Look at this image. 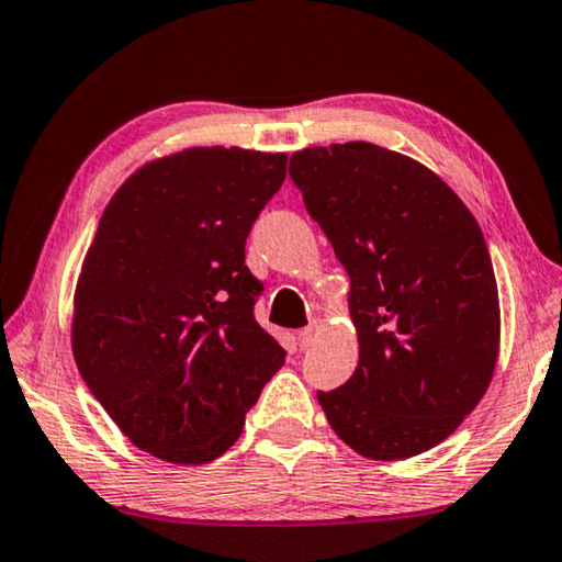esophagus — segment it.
<instances>
[{"instance_id":"34e87169","label":"esophagus","mask_w":562,"mask_h":562,"mask_svg":"<svg viewBox=\"0 0 562 562\" xmlns=\"http://www.w3.org/2000/svg\"><path fill=\"white\" fill-rule=\"evenodd\" d=\"M317 335H321V323L313 321V323L307 325V328L300 330V335H297L300 346H303V348H310V346H313V342L317 340Z\"/></svg>"}]
</instances>
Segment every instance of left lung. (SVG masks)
Segmentation results:
<instances>
[{"instance_id":"8db88e82","label":"left lung","mask_w":562,"mask_h":562,"mask_svg":"<svg viewBox=\"0 0 562 562\" xmlns=\"http://www.w3.org/2000/svg\"><path fill=\"white\" fill-rule=\"evenodd\" d=\"M290 179L350 278L356 373L317 391L366 459L437 447L474 412L499 353V297L482 229L414 158L366 140L292 154Z\"/></svg>"}]
</instances>
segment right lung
<instances>
[{"label":"right lung","mask_w":562,"mask_h":562,"mask_svg":"<svg viewBox=\"0 0 562 562\" xmlns=\"http://www.w3.org/2000/svg\"><path fill=\"white\" fill-rule=\"evenodd\" d=\"M288 154L199 146L156 158L115 191L75 288L72 356L138 449L206 464L239 439L284 350L255 321L245 265Z\"/></svg>","instance_id":"right-lung-1"}]
</instances>
